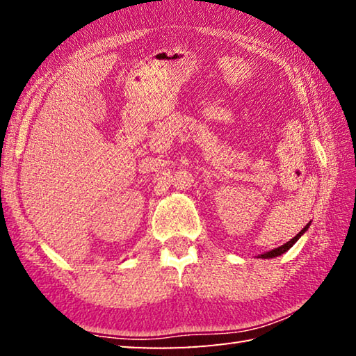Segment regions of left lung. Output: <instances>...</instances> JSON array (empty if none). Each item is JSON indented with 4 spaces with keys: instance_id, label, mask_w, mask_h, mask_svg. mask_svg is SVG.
Instances as JSON below:
<instances>
[{
    "instance_id": "8db88e82",
    "label": "left lung",
    "mask_w": 356,
    "mask_h": 356,
    "mask_svg": "<svg viewBox=\"0 0 356 356\" xmlns=\"http://www.w3.org/2000/svg\"><path fill=\"white\" fill-rule=\"evenodd\" d=\"M306 227H308V226H306ZM306 227H305V229H301V232H298L297 236H295V237L291 240V242L284 243L282 246H280V248H275V250H272V251L265 252V254H261V257H262V259H268V257H272V259H273V257H276V256H281L282 252H286L289 248H291V246H292L295 242H297V240H298V237L301 236V234H303V232L306 231Z\"/></svg>"
}]
</instances>
